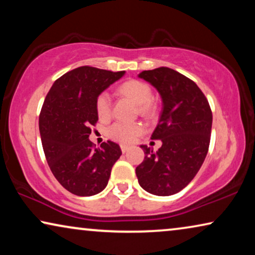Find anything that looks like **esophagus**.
<instances>
[{"instance_id": "esophagus-1", "label": "esophagus", "mask_w": 255, "mask_h": 255, "mask_svg": "<svg viewBox=\"0 0 255 255\" xmlns=\"http://www.w3.org/2000/svg\"><path fill=\"white\" fill-rule=\"evenodd\" d=\"M121 149L123 153H127L128 149H130V147H128V146H125V145H121Z\"/></svg>"}]
</instances>
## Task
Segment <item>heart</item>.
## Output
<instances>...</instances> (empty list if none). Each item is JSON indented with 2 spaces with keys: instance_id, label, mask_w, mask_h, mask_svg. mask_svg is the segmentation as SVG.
Masks as SVG:
<instances>
[{
  "instance_id": "obj_1",
  "label": "heart",
  "mask_w": 255,
  "mask_h": 255,
  "mask_svg": "<svg viewBox=\"0 0 255 255\" xmlns=\"http://www.w3.org/2000/svg\"><path fill=\"white\" fill-rule=\"evenodd\" d=\"M120 92L123 95L130 97L133 102L139 106V113L144 116H149L154 111V107L151 102L152 89L147 83L131 80L124 82L120 87ZM96 113L101 120H107L111 114V97L109 93H101L96 99ZM144 127L140 123H125V122H117L108 128V135L114 140L123 142V144H131L135 140L139 134L142 133Z\"/></svg>"
}]
</instances>
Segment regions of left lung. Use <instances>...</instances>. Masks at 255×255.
<instances>
[{
    "label": "left lung",
    "mask_w": 255,
    "mask_h": 255,
    "mask_svg": "<svg viewBox=\"0 0 255 255\" xmlns=\"http://www.w3.org/2000/svg\"><path fill=\"white\" fill-rule=\"evenodd\" d=\"M138 76L161 97L162 111L151 138L162 145L156 152L140 146L145 158L135 174L147 193L169 196L188 186L200 170L210 144L212 113L196 83L172 68L144 71Z\"/></svg>",
    "instance_id": "obj_1"
}]
</instances>
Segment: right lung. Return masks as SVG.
<instances>
[{
  "label": "right lung",
  "mask_w": 255,
  "mask_h": 255,
  "mask_svg": "<svg viewBox=\"0 0 255 255\" xmlns=\"http://www.w3.org/2000/svg\"><path fill=\"white\" fill-rule=\"evenodd\" d=\"M124 74L82 66L59 78L44 101L39 131L45 156L58 182L76 196L101 193L122 155L110 140L94 148L89 134L99 121L97 96Z\"/></svg>",
  "instance_id": "right-lung-1"
}]
</instances>
